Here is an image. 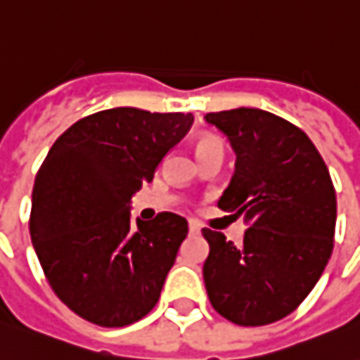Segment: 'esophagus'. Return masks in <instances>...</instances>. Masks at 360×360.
<instances>
[{"instance_id":"obj_1","label":"esophagus","mask_w":360,"mask_h":360,"mask_svg":"<svg viewBox=\"0 0 360 360\" xmlns=\"http://www.w3.org/2000/svg\"><path fill=\"white\" fill-rule=\"evenodd\" d=\"M188 227H190V233H192V235H198V233L202 231V225L198 221H190L188 223Z\"/></svg>"}]
</instances>
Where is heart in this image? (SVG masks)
I'll use <instances>...</instances> for the list:
<instances>
[{
	"label": "heart",
	"instance_id": "b5f03b06",
	"mask_svg": "<svg viewBox=\"0 0 360 360\" xmlns=\"http://www.w3.org/2000/svg\"><path fill=\"white\" fill-rule=\"evenodd\" d=\"M210 147H221V141L215 137L198 139V143H195V153H198V150H204V148H210Z\"/></svg>",
	"mask_w": 360,
	"mask_h": 360
}]
</instances>
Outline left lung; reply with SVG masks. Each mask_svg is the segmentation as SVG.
<instances>
[{
  "label": "left lung",
  "mask_w": 360,
  "mask_h": 360,
  "mask_svg": "<svg viewBox=\"0 0 360 360\" xmlns=\"http://www.w3.org/2000/svg\"><path fill=\"white\" fill-rule=\"evenodd\" d=\"M235 150L217 205L247 223L241 245L204 229V282L213 309L237 326L274 323L306 300L333 251L335 188L309 137L255 108L207 113Z\"/></svg>",
  "instance_id": "obj_1"
}]
</instances>
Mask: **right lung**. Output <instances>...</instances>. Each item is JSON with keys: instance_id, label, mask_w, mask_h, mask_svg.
Instances as JSON below:
<instances>
[{"instance_id": "1", "label": "right lung", "mask_w": 360, "mask_h": 360, "mask_svg": "<svg viewBox=\"0 0 360 360\" xmlns=\"http://www.w3.org/2000/svg\"><path fill=\"white\" fill-rule=\"evenodd\" d=\"M194 123L192 113L113 108L76 121L34 178L31 239L54 294L101 327L155 308L188 221L158 213L131 223V198Z\"/></svg>"}]
</instances>
